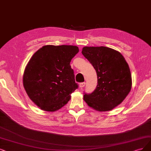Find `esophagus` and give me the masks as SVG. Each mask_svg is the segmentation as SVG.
<instances>
[{"instance_id": "esophagus-1", "label": "esophagus", "mask_w": 151, "mask_h": 151, "mask_svg": "<svg viewBox=\"0 0 151 151\" xmlns=\"http://www.w3.org/2000/svg\"><path fill=\"white\" fill-rule=\"evenodd\" d=\"M86 85V83L85 82H82V83H80V88H83Z\"/></svg>"}]
</instances>
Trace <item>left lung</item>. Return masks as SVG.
<instances>
[{
	"mask_svg": "<svg viewBox=\"0 0 151 151\" xmlns=\"http://www.w3.org/2000/svg\"><path fill=\"white\" fill-rule=\"evenodd\" d=\"M82 54L95 69L98 85L91 93H85L89 106L107 111L121 104L131 91L130 69L119 52L106 47H85Z\"/></svg>",
	"mask_w": 151,
	"mask_h": 151,
	"instance_id": "8db88e82",
	"label": "left lung"
}]
</instances>
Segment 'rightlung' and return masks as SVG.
Masks as SVG:
<instances>
[{"mask_svg": "<svg viewBox=\"0 0 151 151\" xmlns=\"http://www.w3.org/2000/svg\"><path fill=\"white\" fill-rule=\"evenodd\" d=\"M78 52L76 46L45 45L29 60L24 73V86L30 99L42 110L60 109L78 88L70 66Z\"/></svg>", "mask_w": 151, "mask_h": 151, "instance_id": "add662e5", "label": "right lung"}]
</instances>
